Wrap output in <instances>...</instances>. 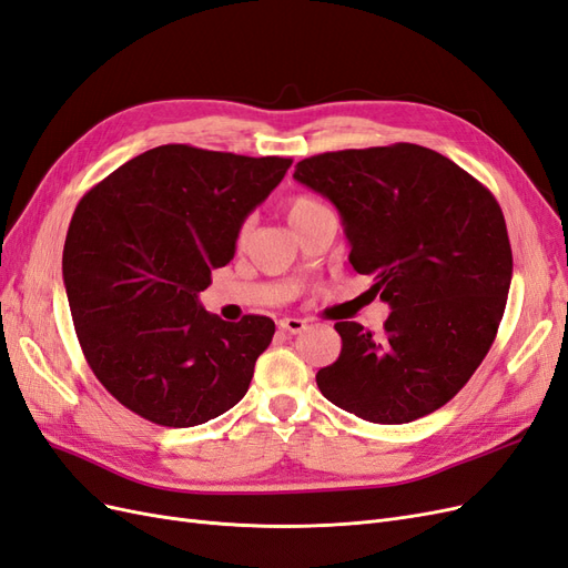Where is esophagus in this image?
<instances>
[{"label":"esophagus","instance_id":"34e87169","mask_svg":"<svg viewBox=\"0 0 568 568\" xmlns=\"http://www.w3.org/2000/svg\"><path fill=\"white\" fill-rule=\"evenodd\" d=\"M277 324H280V329H284L288 334H301L307 329V322L298 320V317H282Z\"/></svg>","mask_w":568,"mask_h":568}]
</instances>
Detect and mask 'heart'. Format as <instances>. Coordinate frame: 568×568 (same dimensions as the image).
<instances>
[{
    "mask_svg": "<svg viewBox=\"0 0 568 568\" xmlns=\"http://www.w3.org/2000/svg\"><path fill=\"white\" fill-rule=\"evenodd\" d=\"M284 209H286V217H288V222H291V227H294V230H298L301 225H305L307 220H313L315 215H320L322 211H326L322 201H317L315 196H307V194L291 196V199L286 201ZM246 234H248V222H244L242 230H239V242H244Z\"/></svg>",
    "mask_w": 568,
    "mask_h": 568,
    "instance_id": "obj_1",
    "label": "heart"
}]
</instances>
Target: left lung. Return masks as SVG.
Instances as JSON below:
<instances>
[{
	"mask_svg": "<svg viewBox=\"0 0 568 568\" xmlns=\"http://www.w3.org/2000/svg\"><path fill=\"white\" fill-rule=\"evenodd\" d=\"M294 178L341 213L355 272L390 305L384 332L336 322L341 355L317 372L326 400L374 424H407L453 400L490 351L511 284L500 203L419 144L329 151Z\"/></svg>",
	"mask_w": 568,
	"mask_h": 568,
	"instance_id": "1",
	"label": "left lung"
}]
</instances>
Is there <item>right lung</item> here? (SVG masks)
Returning <instances> with one entry per match:
<instances>
[{"label": "right lung", "instance_id": "1", "mask_svg": "<svg viewBox=\"0 0 568 568\" xmlns=\"http://www.w3.org/2000/svg\"><path fill=\"white\" fill-rule=\"evenodd\" d=\"M291 163L165 144L80 199L63 246L68 305L94 376L134 415L186 428L246 395L274 322H225L199 294Z\"/></svg>", "mask_w": 568, "mask_h": 568}]
</instances>
